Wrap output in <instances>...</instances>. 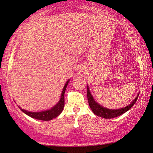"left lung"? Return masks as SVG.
Returning <instances> with one entry per match:
<instances>
[{
	"mask_svg": "<svg viewBox=\"0 0 153 153\" xmlns=\"http://www.w3.org/2000/svg\"><path fill=\"white\" fill-rule=\"evenodd\" d=\"M139 94H138L135 99L132 101V102L129 104L128 106H125V107L119 108V109H108L107 108L103 107L102 105L98 104L97 102H96V101L94 100V98L91 95L88 86H87V97L90 107H91V110L93 111V112L95 115L104 118H116V117L120 116V115H122L124 113L127 111L132 107V106L134 105L135 102H137L138 97H139Z\"/></svg>",
	"mask_w": 153,
	"mask_h": 153,
	"instance_id": "left-lung-1",
	"label": "left lung"
}]
</instances>
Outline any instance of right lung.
Returning a JSON list of instances; mask_svg holds the SVG:
<instances>
[{"mask_svg":"<svg viewBox=\"0 0 153 153\" xmlns=\"http://www.w3.org/2000/svg\"><path fill=\"white\" fill-rule=\"evenodd\" d=\"M69 81H70V79L67 81L65 85V86L63 88V89H62L61 97H60L59 102H58V103L53 106V107H52L51 109L46 110V111H40V112H31V111H28L23 109V108H20L19 106V107L20 108V109L22 110L24 114L28 115V116L31 117V118L37 119V120L47 121V120H51L52 119L56 118V117L59 116L60 113L62 111V110H63L64 105H65V97H64L65 92L67 85H68Z\"/></svg>","mask_w":153,"mask_h":153,"instance_id":"right-lung-1","label":"right lung"}]
</instances>
